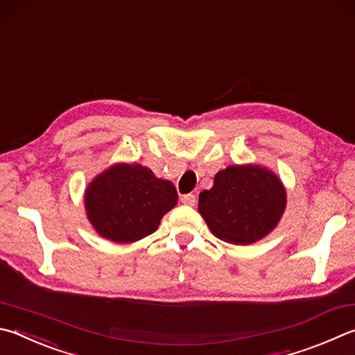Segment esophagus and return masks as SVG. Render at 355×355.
Wrapping results in <instances>:
<instances>
[{
  "instance_id": "obj_1",
  "label": "esophagus",
  "mask_w": 355,
  "mask_h": 355,
  "mask_svg": "<svg viewBox=\"0 0 355 355\" xmlns=\"http://www.w3.org/2000/svg\"><path fill=\"white\" fill-rule=\"evenodd\" d=\"M182 203L186 206H196L197 198L194 194H184V196H182Z\"/></svg>"
}]
</instances>
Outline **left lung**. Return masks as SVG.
<instances>
[{
  "label": "left lung",
  "instance_id": "8db88e82",
  "mask_svg": "<svg viewBox=\"0 0 355 355\" xmlns=\"http://www.w3.org/2000/svg\"><path fill=\"white\" fill-rule=\"evenodd\" d=\"M286 208L279 178L259 166H230L214 177V186L200 192L198 211L212 234L223 242L247 245L262 239Z\"/></svg>",
  "mask_w": 355,
  "mask_h": 355
}]
</instances>
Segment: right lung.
I'll return each instance as SVG.
<instances>
[{
	"label": "right lung",
	"mask_w": 355,
	"mask_h": 355,
	"mask_svg": "<svg viewBox=\"0 0 355 355\" xmlns=\"http://www.w3.org/2000/svg\"><path fill=\"white\" fill-rule=\"evenodd\" d=\"M177 202L175 186L141 164H116L94 178L85 192L89 222L102 237L118 243L155 233Z\"/></svg>",
	"instance_id": "1"
}]
</instances>
